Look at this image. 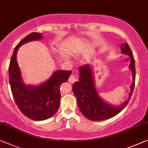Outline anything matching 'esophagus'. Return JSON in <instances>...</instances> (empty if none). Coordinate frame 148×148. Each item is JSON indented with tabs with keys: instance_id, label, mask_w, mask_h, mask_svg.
<instances>
[{
	"instance_id": "esophagus-1",
	"label": "esophagus",
	"mask_w": 148,
	"mask_h": 148,
	"mask_svg": "<svg viewBox=\"0 0 148 148\" xmlns=\"http://www.w3.org/2000/svg\"><path fill=\"white\" fill-rule=\"evenodd\" d=\"M76 80H77L76 77L74 75H73V74H72L71 76H70L69 80H68V81H69V82H70V83H74V82H76Z\"/></svg>"
}]
</instances>
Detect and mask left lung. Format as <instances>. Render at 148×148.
I'll return each mask as SVG.
<instances>
[{
  "mask_svg": "<svg viewBox=\"0 0 148 148\" xmlns=\"http://www.w3.org/2000/svg\"><path fill=\"white\" fill-rule=\"evenodd\" d=\"M121 51L130 57L129 68L132 72L133 83L131 85L129 98L120 105L113 106L103 101L98 93L95 86L93 68L90 64H85L79 68V81L74 82L72 86L79 109L85 117L91 121H102L110 119L119 113L127 105L135 86L136 68L134 55L127 43L121 45Z\"/></svg>",
  "mask_w": 148,
  "mask_h": 148,
  "instance_id": "1",
  "label": "left lung"
}]
</instances>
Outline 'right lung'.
Instances as JSON below:
<instances>
[{
  "label": "right lung",
  "mask_w": 148,
  "mask_h": 148,
  "mask_svg": "<svg viewBox=\"0 0 148 148\" xmlns=\"http://www.w3.org/2000/svg\"><path fill=\"white\" fill-rule=\"evenodd\" d=\"M42 37L40 33H32L23 39L14 49L9 67V82L14 102L23 115L34 121L47 119L56 113L60 103V85L67 82L72 73L56 70L38 86L25 84L16 60L17 51L25 43L41 40Z\"/></svg>",
  "instance_id": "right-lung-1"
}]
</instances>
